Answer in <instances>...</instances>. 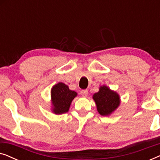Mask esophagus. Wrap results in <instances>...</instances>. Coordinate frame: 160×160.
<instances>
[{
  "label": "esophagus",
  "mask_w": 160,
  "mask_h": 160,
  "mask_svg": "<svg viewBox=\"0 0 160 160\" xmlns=\"http://www.w3.org/2000/svg\"><path fill=\"white\" fill-rule=\"evenodd\" d=\"M80 93L82 97H87V95H88V90L87 89H83V90L81 91Z\"/></svg>",
  "instance_id": "1"
}]
</instances>
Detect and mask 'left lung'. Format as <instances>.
I'll use <instances>...</instances> for the list:
<instances>
[{
	"instance_id": "8db88e82",
	"label": "left lung",
	"mask_w": 160,
	"mask_h": 160,
	"mask_svg": "<svg viewBox=\"0 0 160 160\" xmlns=\"http://www.w3.org/2000/svg\"><path fill=\"white\" fill-rule=\"evenodd\" d=\"M92 98L98 113L101 116L111 114L120 104L119 94L105 85L100 87L99 92L94 94Z\"/></svg>"
}]
</instances>
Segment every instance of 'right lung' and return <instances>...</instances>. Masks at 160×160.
Instances as JSON below:
<instances>
[{
	"mask_svg": "<svg viewBox=\"0 0 160 160\" xmlns=\"http://www.w3.org/2000/svg\"><path fill=\"white\" fill-rule=\"evenodd\" d=\"M76 96L77 93L69 89V87L64 83H58L51 89L52 112L55 114H62L68 112L72 100Z\"/></svg>",
	"mask_w": 160,
	"mask_h": 160,
	"instance_id": "1",
	"label": "right lung"
}]
</instances>
